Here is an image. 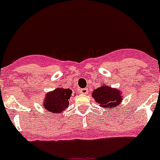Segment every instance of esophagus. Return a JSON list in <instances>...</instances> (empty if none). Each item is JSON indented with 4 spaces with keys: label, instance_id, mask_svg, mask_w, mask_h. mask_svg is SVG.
I'll list each match as a JSON object with an SVG mask.
<instances>
[{
    "label": "esophagus",
    "instance_id": "1",
    "mask_svg": "<svg viewBox=\"0 0 160 160\" xmlns=\"http://www.w3.org/2000/svg\"><path fill=\"white\" fill-rule=\"evenodd\" d=\"M88 92H89V90H88L87 88H83V89L80 90V93H82V94H87Z\"/></svg>",
    "mask_w": 160,
    "mask_h": 160
}]
</instances>
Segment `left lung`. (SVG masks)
Returning a JSON list of instances; mask_svg holds the SVG:
<instances>
[{
	"mask_svg": "<svg viewBox=\"0 0 160 160\" xmlns=\"http://www.w3.org/2000/svg\"><path fill=\"white\" fill-rule=\"evenodd\" d=\"M92 97L100 107L107 109H115L123 100L121 90L105 84L95 89L92 93Z\"/></svg>",
	"mask_w": 160,
	"mask_h": 160,
	"instance_id": "obj_1",
	"label": "left lung"
}]
</instances>
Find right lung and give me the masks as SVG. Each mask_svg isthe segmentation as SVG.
Segmentation results:
<instances>
[{"label": "right lung", "mask_w": 160, "mask_h": 160, "mask_svg": "<svg viewBox=\"0 0 160 160\" xmlns=\"http://www.w3.org/2000/svg\"><path fill=\"white\" fill-rule=\"evenodd\" d=\"M72 94L70 89L56 88L46 93L43 105L45 109L53 113H61L69 107V99Z\"/></svg>", "instance_id": "right-lung-1"}]
</instances>
